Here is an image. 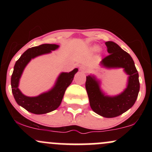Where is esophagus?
<instances>
[{
    "mask_svg": "<svg viewBox=\"0 0 152 152\" xmlns=\"http://www.w3.org/2000/svg\"><path fill=\"white\" fill-rule=\"evenodd\" d=\"M80 69H81V71H83L84 73H86L87 71H88V70H87L86 68H85L84 66H81V67H80Z\"/></svg>",
    "mask_w": 152,
    "mask_h": 152,
    "instance_id": "34e87169",
    "label": "esophagus"
}]
</instances>
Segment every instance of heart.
Masks as SVG:
<instances>
[{"label":"heart","instance_id":"obj_1","mask_svg":"<svg viewBox=\"0 0 152 152\" xmlns=\"http://www.w3.org/2000/svg\"><path fill=\"white\" fill-rule=\"evenodd\" d=\"M96 49H97V48H96Z\"/></svg>","mask_w":152,"mask_h":152}]
</instances>
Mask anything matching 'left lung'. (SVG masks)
<instances>
[{
    "label": "left lung",
    "mask_w": 152,
    "mask_h": 152,
    "mask_svg": "<svg viewBox=\"0 0 152 152\" xmlns=\"http://www.w3.org/2000/svg\"><path fill=\"white\" fill-rule=\"evenodd\" d=\"M109 55L104 57L102 64L107 68H124L129 75L127 88L116 96H104L94 77L86 76V89L91 108L95 113L106 118L119 116L129 110L137 100L139 91V74L134 62L127 52L112 41L105 43Z\"/></svg>",
    "instance_id": "1"
}]
</instances>
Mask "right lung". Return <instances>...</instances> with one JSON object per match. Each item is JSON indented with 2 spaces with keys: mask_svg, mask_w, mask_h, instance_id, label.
<instances>
[{
  "mask_svg": "<svg viewBox=\"0 0 152 152\" xmlns=\"http://www.w3.org/2000/svg\"><path fill=\"white\" fill-rule=\"evenodd\" d=\"M58 47V45L48 43L32 47L26 50L15 62L11 76L12 92L17 104L33 114H46L56 109L61 103L66 88L71 84L75 74L78 71V69H75L69 73L61 74L55 86L48 92L41 94L38 96L28 97L20 92L18 88L19 79L28 63L31 58L42 54L50 53Z\"/></svg>",
  "mask_w": 152,
  "mask_h": 152,
  "instance_id": "1",
  "label": "right lung"
}]
</instances>
